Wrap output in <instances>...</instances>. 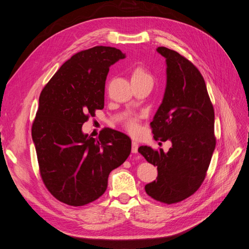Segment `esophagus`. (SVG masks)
I'll return each mask as SVG.
<instances>
[{
  "mask_svg": "<svg viewBox=\"0 0 249 249\" xmlns=\"http://www.w3.org/2000/svg\"><path fill=\"white\" fill-rule=\"evenodd\" d=\"M138 147H139L138 143L136 141H133L132 142V153L133 154H136L138 152Z\"/></svg>",
  "mask_w": 249,
  "mask_h": 249,
  "instance_id": "obj_1",
  "label": "esophagus"
}]
</instances>
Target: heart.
Returning a JSON list of instances; mask_svg holds the SVG:
<instances>
[{"label": "heart", "instance_id": "1", "mask_svg": "<svg viewBox=\"0 0 249 249\" xmlns=\"http://www.w3.org/2000/svg\"><path fill=\"white\" fill-rule=\"evenodd\" d=\"M131 80H132V83L149 82L153 84V76L150 74V72L147 70H145L144 67L142 66L135 67L131 74ZM124 125H125V129L131 134H137L140 130L138 119L135 117H131L127 119Z\"/></svg>", "mask_w": 249, "mask_h": 249}]
</instances>
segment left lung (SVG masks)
<instances>
[{
	"label": "left lung",
	"instance_id": "1",
	"mask_svg": "<svg viewBox=\"0 0 249 249\" xmlns=\"http://www.w3.org/2000/svg\"><path fill=\"white\" fill-rule=\"evenodd\" d=\"M157 52L166 59L167 82L150 126L156 140L172 145L167 153L146 145L138 152L158 169L145 192L170 205L191 196L205 179L216 145L215 115L197 67L173 50L159 47Z\"/></svg>",
	"mask_w": 249,
	"mask_h": 249
}]
</instances>
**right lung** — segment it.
I'll list each match as a JSON object with an SVG mask.
<instances>
[{
  "label": "right lung",
  "instance_id": "right-lung-1",
  "mask_svg": "<svg viewBox=\"0 0 249 249\" xmlns=\"http://www.w3.org/2000/svg\"><path fill=\"white\" fill-rule=\"evenodd\" d=\"M125 57L111 47L81 51L62 64L44 86L32 124L40 176L59 201L81 207L105 193L110 172L130 156L125 134L105 127L97 138L82 125L105 103L109 67Z\"/></svg>",
  "mask_w": 249,
  "mask_h": 249
}]
</instances>
